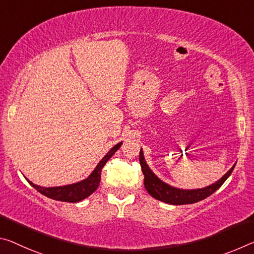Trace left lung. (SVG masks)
<instances>
[{"label": "left lung", "mask_w": 254, "mask_h": 254, "mask_svg": "<svg viewBox=\"0 0 254 254\" xmlns=\"http://www.w3.org/2000/svg\"><path fill=\"white\" fill-rule=\"evenodd\" d=\"M139 160L144 175V188H146L149 194L154 196L157 200H160L166 203L176 204V206H179V204H190L198 202V201L206 199L207 196L211 195L212 193L216 190H218L221 185L224 184L225 181L228 179V176L232 174V172L235 167L234 165L219 181H217L216 183L209 185L207 188L199 189V190H180V189L170 187V185L162 182V181L157 178L154 173L150 171V168L148 167L147 163L144 162L141 150H140Z\"/></svg>", "instance_id": "8db88e82"}]
</instances>
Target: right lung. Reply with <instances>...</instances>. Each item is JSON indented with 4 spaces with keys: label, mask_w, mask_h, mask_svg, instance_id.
<instances>
[{
    "label": "right lung",
    "mask_w": 254,
    "mask_h": 254,
    "mask_svg": "<svg viewBox=\"0 0 254 254\" xmlns=\"http://www.w3.org/2000/svg\"><path fill=\"white\" fill-rule=\"evenodd\" d=\"M121 144H122V142H120L116 144V146L113 147L111 150L107 152V155L104 156V158L100 160L97 167L95 168V171L89 175V178L81 181V182L59 188H42L31 183L30 181H28V182H29L31 184V187H34L38 192L48 196V198L58 201H64V202H78V201L86 199L92 192L97 190L100 183V178H102L103 167L105 166L107 160L110 159L111 157L115 154V151L121 147Z\"/></svg>",
    "instance_id": "add662e5"
}]
</instances>
